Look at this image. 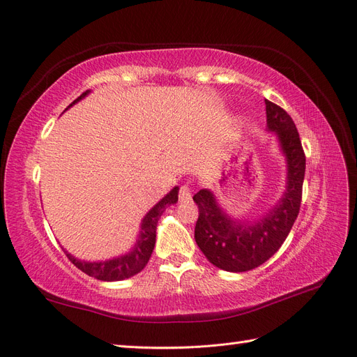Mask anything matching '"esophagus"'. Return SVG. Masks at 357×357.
Wrapping results in <instances>:
<instances>
[{
    "mask_svg": "<svg viewBox=\"0 0 357 357\" xmlns=\"http://www.w3.org/2000/svg\"><path fill=\"white\" fill-rule=\"evenodd\" d=\"M178 198L181 202H189L192 199V188L189 185H183L178 192Z\"/></svg>",
    "mask_w": 357,
    "mask_h": 357,
    "instance_id": "obj_1",
    "label": "esophagus"
}]
</instances>
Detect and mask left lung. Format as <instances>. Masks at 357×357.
<instances>
[{"mask_svg": "<svg viewBox=\"0 0 357 357\" xmlns=\"http://www.w3.org/2000/svg\"><path fill=\"white\" fill-rule=\"evenodd\" d=\"M266 129L274 132L286 159V190L273 208L259 219L241 220L226 213L210 189L193 195L199 208L195 241L208 261L223 271L244 273L271 257L294 226L302 198L305 155L291 117L265 100Z\"/></svg>", "mask_w": 357, "mask_h": 357, "instance_id": "obj_1", "label": "left lung"}]
</instances>
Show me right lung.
I'll use <instances>...</instances> for the list:
<instances>
[{
    "label": "right lung",
    "mask_w": 357,
    "mask_h": 357,
    "mask_svg": "<svg viewBox=\"0 0 357 357\" xmlns=\"http://www.w3.org/2000/svg\"><path fill=\"white\" fill-rule=\"evenodd\" d=\"M91 91L83 92L77 100H74L70 105L73 107L75 102L82 101L84 96H88ZM67 109V110H68ZM178 201V186L172 188L167 195L162 198L158 204H155L149 213L144 215L142 220V226H139V234L138 238L134 244V247L125 255L116 256L112 259H105V261H96V262H88L82 261L68 253L66 248L67 257L70 261L77 266L80 271L88 274L89 277H93L96 280H101V282H121V280L134 277L139 271H143V268L147 265L150 256L153 253L155 243H156V228H158V220L165 211L167 205L176 204Z\"/></svg>",
    "instance_id": "1"
}]
</instances>
